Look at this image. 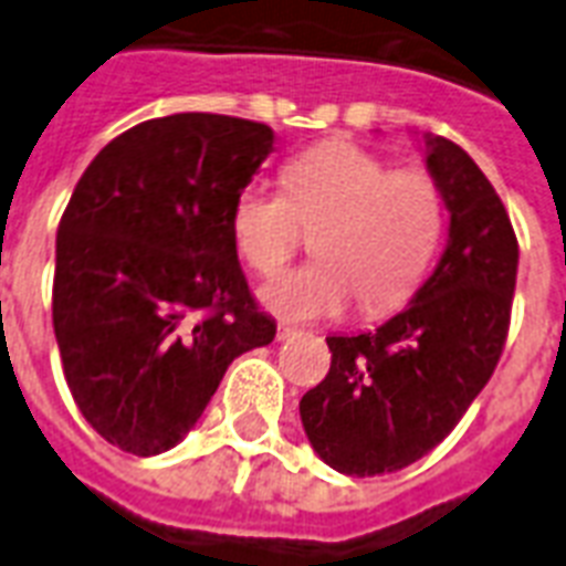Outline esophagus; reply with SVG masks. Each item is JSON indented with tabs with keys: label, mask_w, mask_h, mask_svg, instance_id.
I'll list each match as a JSON object with an SVG mask.
<instances>
[{
	"label": "esophagus",
	"mask_w": 566,
	"mask_h": 566,
	"mask_svg": "<svg viewBox=\"0 0 566 566\" xmlns=\"http://www.w3.org/2000/svg\"><path fill=\"white\" fill-rule=\"evenodd\" d=\"M293 335H296V328L284 326V323H279V328H275V340H291Z\"/></svg>",
	"instance_id": "esophagus-1"
}]
</instances>
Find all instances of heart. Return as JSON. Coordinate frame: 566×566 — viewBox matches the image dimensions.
I'll list each match as a JSON object with an SVG mask.
<instances>
[{
    "label": "heart",
    "instance_id": "obj_1",
    "mask_svg": "<svg viewBox=\"0 0 566 566\" xmlns=\"http://www.w3.org/2000/svg\"><path fill=\"white\" fill-rule=\"evenodd\" d=\"M282 188L252 185L234 199L231 238L258 275H275L314 234V264L279 275L261 300L284 319L340 317L402 305L440 247L443 193L422 170H394L349 140L319 144L284 164Z\"/></svg>",
    "mask_w": 566,
    "mask_h": 566
}]
</instances>
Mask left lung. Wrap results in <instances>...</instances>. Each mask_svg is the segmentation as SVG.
Wrapping results in <instances>:
<instances>
[{"instance_id":"left-lung-1","label":"left lung","mask_w":566,"mask_h":566,"mask_svg":"<svg viewBox=\"0 0 566 566\" xmlns=\"http://www.w3.org/2000/svg\"><path fill=\"white\" fill-rule=\"evenodd\" d=\"M449 240L411 305L364 335L326 337L328 376L302 396L311 447L346 475L396 473L455 429L500 364L520 249L509 211L458 144L426 135Z\"/></svg>"}]
</instances>
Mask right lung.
<instances>
[{
  "instance_id": "right-lung-1",
  "label": "right lung",
  "mask_w": 566,
  "mask_h": 566,
  "mask_svg": "<svg viewBox=\"0 0 566 566\" xmlns=\"http://www.w3.org/2000/svg\"><path fill=\"white\" fill-rule=\"evenodd\" d=\"M273 128L222 114L146 119L91 161L55 243L52 326L66 385L102 438L172 449L229 364L266 346L231 238V208Z\"/></svg>"
}]
</instances>
